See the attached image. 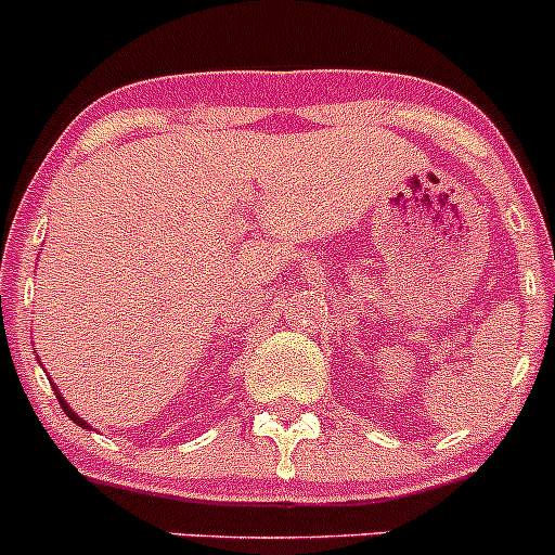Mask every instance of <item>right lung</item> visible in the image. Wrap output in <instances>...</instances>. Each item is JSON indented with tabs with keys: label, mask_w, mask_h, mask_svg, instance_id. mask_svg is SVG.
Here are the masks:
<instances>
[{
	"label": "right lung",
	"mask_w": 555,
	"mask_h": 555,
	"mask_svg": "<svg viewBox=\"0 0 555 555\" xmlns=\"http://www.w3.org/2000/svg\"><path fill=\"white\" fill-rule=\"evenodd\" d=\"M56 398H59V403H62L64 414H67L69 421H73V423H78V426H83V428H89V426H86V423H83V421H80L78 414H75V412H73V409H69V406H67V401H64V398H62V396H59V392H56Z\"/></svg>",
	"instance_id": "add662e5"
}]
</instances>
